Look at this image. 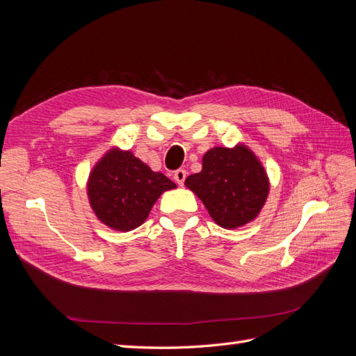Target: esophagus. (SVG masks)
Listing matches in <instances>:
<instances>
[{"label": "esophagus", "instance_id": "34e87169", "mask_svg": "<svg viewBox=\"0 0 356 356\" xmlns=\"http://www.w3.org/2000/svg\"><path fill=\"white\" fill-rule=\"evenodd\" d=\"M186 177H187V172L184 169H178V170L174 172V179H175L177 184H179V186L184 184Z\"/></svg>", "mask_w": 356, "mask_h": 356}]
</instances>
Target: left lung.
Here are the masks:
<instances>
[{
    "mask_svg": "<svg viewBox=\"0 0 356 356\" xmlns=\"http://www.w3.org/2000/svg\"><path fill=\"white\" fill-rule=\"evenodd\" d=\"M202 165L186 186L196 193L212 220L224 229L252 221L268 195V179L258 159L245 145L215 147L203 156Z\"/></svg>",
    "mask_w": 356,
    "mask_h": 356,
    "instance_id": "1",
    "label": "left lung"
}]
</instances>
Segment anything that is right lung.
<instances>
[{
  "label": "right lung",
  "mask_w": 356,
  "mask_h": 356,
  "mask_svg": "<svg viewBox=\"0 0 356 356\" xmlns=\"http://www.w3.org/2000/svg\"><path fill=\"white\" fill-rule=\"evenodd\" d=\"M175 187L131 152L114 148L93 168L88 193L96 217L114 230L129 232L147 220L161 193Z\"/></svg>",
  "instance_id": "1"
}]
</instances>
